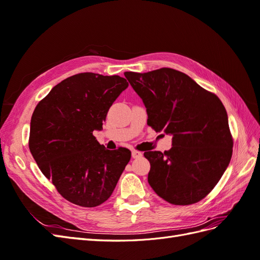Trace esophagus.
I'll use <instances>...</instances> for the list:
<instances>
[{
  "instance_id": "obj_1",
  "label": "esophagus",
  "mask_w": 260,
  "mask_h": 260,
  "mask_svg": "<svg viewBox=\"0 0 260 260\" xmlns=\"http://www.w3.org/2000/svg\"><path fill=\"white\" fill-rule=\"evenodd\" d=\"M142 155H143L142 153L139 152V151H136V149H135V151H132V157H133V158H139V157H141Z\"/></svg>"
}]
</instances>
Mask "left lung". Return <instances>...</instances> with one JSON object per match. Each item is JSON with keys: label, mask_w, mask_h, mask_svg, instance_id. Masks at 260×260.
<instances>
[{"label": "left lung", "mask_w": 260, "mask_h": 260, "mask_svg": "<svg viewBox=\"0 0 260 260\" xmlns=\"http://www.w3.org/2000/svg\"><path fill=\"white\" fill-rule=\"evenodd\" d=\"M146 107L147 124L172 136L164 153L148 151V183L174 205L203 200L221 179L232 157L226 111L214 93L171 68L124 73Z\"/></svg>", "instance_id": "8db88e82"}]
</instances>
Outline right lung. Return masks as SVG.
I'll return each instance as SVG.
<instances>
[{"label":"right lung","mask_w":260,"mask_h":260,"mask_svg":"<svg viewBox=\"0 0 260 260\" xmlns=\"http://www.w3.org/2000/svg\"><path fill=\"white\" fill-rule=\"evenodd\" d=\"M128 85L119 76L78 74L55 85L31 117V154L62 198L78 206L111 198L131 158L128 148L109 151L93 136Z\"/></svg>","instance_id":"1"}]
</instances>
